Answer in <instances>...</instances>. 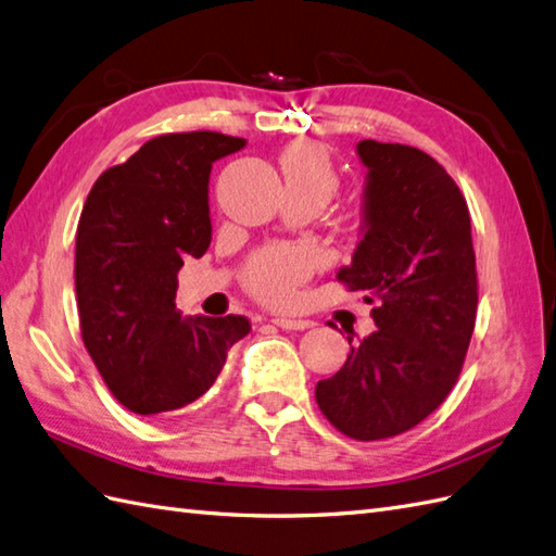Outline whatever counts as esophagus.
I'll use <instances>...</instances> for the list:
<instances>
[{
	"label": "esophagus",
	"mask_w": 556,
	"mask_h": 556,
	"mask_svg": "<svg viewBox=\"0 0 556 556\" xmlns=\"http://www.w3.org/2000/svg\"><path fill=\"white\" fill-rule=\"evenodd\" d=\"M279 329H283V331H305V329H312V326H315V321L312 319H301V317H277V319H273Z\"/></svg>",
	"instance_id": "obj_1"
}]
</instances>
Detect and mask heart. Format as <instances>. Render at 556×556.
Masks as SVG:
<instances>
[{"label":"heart","instance_id":"obj_1","mask_svg":"<svg viewBox=\"0 0 556 556\" xmlns=\"http://www.w3.org/2000/svg\"><path fill=\"white\" fill-rule=\"evenodd\" d=\"M281 170L289 190L309 192L326 204L338 190L336 168L315 142H293L281 154ZM309 273V258L295 249H269L247 267L249 289L265 303L281 305L295 295V287Z\"/></svg>","mask_w":556,"mask_h":556}]
</instances>
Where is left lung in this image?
Instances as JSON below:
<instances>
[{"label":"left lung","instance_id":"8db88e82","mask_svg":"<svg viewBox=\"0 0 556 556\" xmlns=\"http://www.w3.org/2000/svg\"><path fill=\"white\" fill-rule=\"evenodd\" d=\"M366 166L359 244L338 279L371 309L378 329L352 345L343 368L317 382L321 414L340 432L376 441L402 434L446 400L477 319L469 211L430 154L359 140Z\"/></svg>","mask_w":556,"mask_h":556}]
</instances>
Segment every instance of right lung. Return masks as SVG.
<instances>
[{"label": "right lung", "instance_id": "1", "mask_svg": "<svg viewBox=\"0 0 556 556\" xmlns=\"http://www.w3.org/2000/svg\"><path fill=\"white\" fill-rule=\"evenodd\" d=\"M247 148L216 131L148 140L93 182L81 208L75 291L81 338L105 386L140 416L170 414L216 382L249 319L182 317V261L211 244L213 162Z\"/></svg>", "mask_w": 556, "mask_h": 556}]
</instances>
